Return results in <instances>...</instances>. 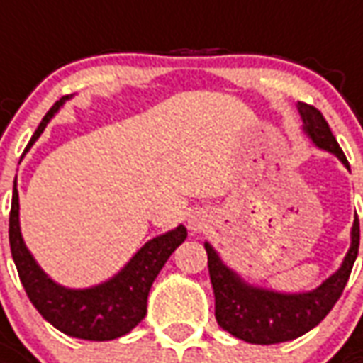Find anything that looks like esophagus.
<instances>
[{
	"instance_id": "1",
	"label": "esophagus",
	"mask_w": 363,
	"mask_h": 363,
	"mask_svg": "<svg viewBox=\"0 0 363 363\" xmlns=\"http://www.w3.org/2000/svg\"><path fill=\"white\" fill-rule=\"evenodd\" d=\"M189 225L192 231H200V229L206 228V220L204 216H200V213H194V216H190Z\"/></svg>"
}]
</instances>
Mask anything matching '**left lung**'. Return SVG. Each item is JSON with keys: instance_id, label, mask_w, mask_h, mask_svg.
I'll use <instances>...</instances> for the list:
<instances>
[{"instance_id": "8db88e82", "label": "left lung", "mask_w": 363, "mask_h": 363, "mask_svg": "<svg viewBox=\"0 0 363 363\" xmlns=\"http://www.w3.org/2000/svg\"><path fill=\"white\" fill-rule=\"evenodd\" d=\"M299 116L303 120V134L315 147L333 153L348 171V159L330 132L327 120L315 106L297 103ZM208 268L216 296V320L223 330L235 338L251 344H278L294 340L309 333L325 319L335 307L338 297L350 278L359 249V221L354 220L350 231V249L342 264L335 274L311 291H276L255 286L241 274L229 268L218 251L206 241Z\"/></svg>"}]
</instances>
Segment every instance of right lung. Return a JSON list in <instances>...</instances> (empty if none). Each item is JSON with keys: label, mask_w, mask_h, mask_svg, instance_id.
I'll list each match as a JSON object with an SVG mask.
<instances>
[{"label": "right lung", "mask_w": 363, "mask_h": 363, "mask_svg": "<svg viewBox=\"0 0 363 363\" xmlns=\"http://www.w3.org/2000/svg\"><path fill=\"white\" fill-rule=\"evenodd\" d=\"M72 96L74 95L62 96L46 112L40 126L36 128V132L30 138L25 153L33 147V143L40 138L46 124ZM186 235H189L186 228L177 225L171 231L150 239L142 249H138V252L128 260L124 268H120L106 281H101L91 288H66L44 272L25 245L21 233L19 190L15 177L11 213H9V245H11L13 260L30 303L35 305L36 311L52 327H56L60 333L67 336L103 342L128 335L145 317L151 284L157 278L161 268L165 267L174 249L186 239Z\"/></svg>", "instance_id": "obj_1"}]
</instances>
